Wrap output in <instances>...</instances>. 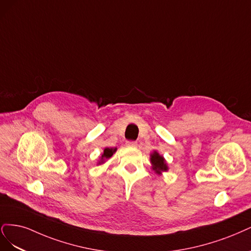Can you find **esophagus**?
<instances>
[{"label":"esophagus","mask_w":251,"mask_h":251,"mask_svg":"<svg viewBox=\"0 0 251 251\" xmlns=\"http://www.w3.org/2000/svg\"><path fill=\"white\" fill-rule=\"evenodd\" d=\"M137 146L136 142H126V147H131V148H135Z\"/></svg>","instance_id":"1"}]
</instances>
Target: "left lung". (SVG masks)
I'll list each match as a JSON object with an SVG mask.
<instances>
[{
    "mask_svg": "<svg viewBox=\"0 0 251 251\" xmlns=\"http://www.w3.org/2000/svg\"><path fill=\"white\" fill-rule=\"evenodd\" d=\"M150 163L152 170L157 175H161L163 172H167L169 170L165 157L163 155H160L156 150L153 151L150 154Z\"/></svg>",
    "mask_w": 251,
    "mask_h": 251,
    "instance_id": "obj_1",
    "label": "left lung"
}]
</instances>
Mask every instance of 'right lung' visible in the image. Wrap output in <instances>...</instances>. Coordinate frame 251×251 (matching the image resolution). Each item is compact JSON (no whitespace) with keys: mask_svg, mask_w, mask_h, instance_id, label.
I'll use <instances>...</instances> for the list:
<instances>
[{"mask_svg":"<svg viewBox=\"0 0 251 251\" xmlns=\"http://www.w3.org/2000/svg\"><path fill=\"white\" fill-rule=\"evenodd\" d=\"M117 151V148H105L102 152V154L100 156V159L98 160V163L97 165H103L105 161L107 159H109L112 155H114V153Z\"/></svg>","mask_w":251,"mask_h":251,"instance_id":"1","label":"right lung"}]
</instances>
